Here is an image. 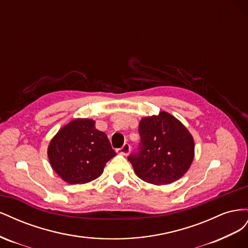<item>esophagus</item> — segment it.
Returning <instances> with one entry per match:
<instances>
[{
  "label": "esophagus",
  "instance_id": "esophagus-1",
  "mask_svg": "<svg viewBox=\"0 0 248 248\" xmlns=\"http://www.w3.org/2000/svg\"><path fill=\"white\" fill-rule=\"evenodd\" d=\"M117 152H118L119 154L124 155V156L128 155V154H129V152H130V145H129V144H127V142H125V144H124L121 148L117 150Z\"/></svg>",
  "mask_w": 248,
  "mask_h": 248
}]
</instances>
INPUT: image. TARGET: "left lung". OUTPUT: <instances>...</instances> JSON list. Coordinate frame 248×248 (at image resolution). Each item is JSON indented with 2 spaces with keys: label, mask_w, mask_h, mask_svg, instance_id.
Listing matches in <instances>:
<instances>
[{
  "label": "left lung",
  "mask_w": 248,
  "mask_h": 248,
  "mask_svg": "<svg viewBox=\"0 0 248 248\" xmlns=\"http://www.w3.org/2000/svg\"><path fill=\"white\" fill-rule=\"evenodd\" d=\"M139 152L128 157L137 176L154 185L177 181L194 158V140L188 129L167 111L142 118Z\"/></svg>",
  "instance_id": "obj_1"
}]
</instances>
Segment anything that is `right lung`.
Here are the masks:
<instances>
[{
    "label": "right lung",
    "mask_w": 248,
    "mask_h": 248,
    "mask_svg": "<svg viewBox=\"0 0 248 248\" xmlns=\"http://www.w3.org/2000/svg\"><path fill=\"white\" fill-rule=\"evenodd\" d=\"M116 155L107 134L92 119H73L51 139L47 148L50 167L63 181L85 184L98 178Z\"/></svg>",
    "instance_id": "1"
}]
</instances>
